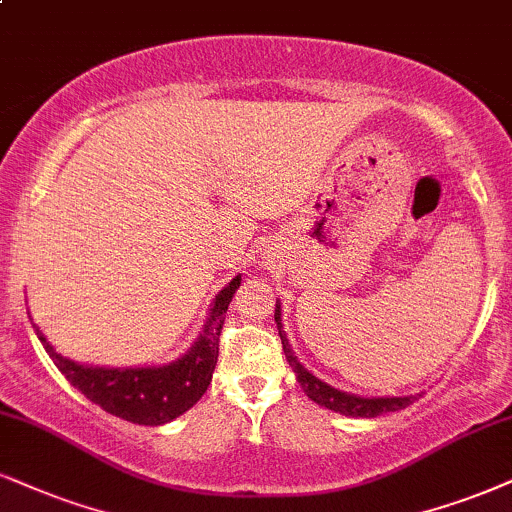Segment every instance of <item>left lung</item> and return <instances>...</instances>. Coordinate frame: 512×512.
<instances>
[{"instance_id": "left-lung-1", "label": "left lung", "mask_w": 512, "mask_h": 512, "mask_svg": "<svg viewBox=\"0 0 512 512\" xmlns=\"http://www.w3.org/2000/svg\"><path fill=\"white\" fill-rule=\"evenodd\" d=\"M275 323L277 330H280V339H282V351H285L289 365L296 372V382L301 384L304 394L308 399L320 403L327 410H334L339 415H351V418H377L382 413H396V410L408 408L410 403L415 401V396H394V399H361V396L353 394H344V391L332 389L330 384L320 382L318 377H313L304 365L294 358L292 346H289V339L285 330H282L280 323V306H275Z\"/></svg>"}]
</instances>
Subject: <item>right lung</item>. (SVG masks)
<instances>
[{"label":"right lung","mask_w":512,"mask_h":512,"mask_svg":"<svg viewBox=\"0 0 512 512\" xmlns=\"http://www.w3.org/2000/svg\"><path fill=\"white\" fill-rule=\"evenodd\" d=\"M239 282H242V277L237 275L216 296L211 318H208L204 332H201L199 342L192 346V351L182 356L180 361L163 365V368H85V365L68 361L61 353H56L52 344L42 337V332H35L47 349L49 358L63 372V377L92 403H97L99 408L116 415V418L135 422V425H163V422H170L192 408L211 384L213 370L218 363V344L225 311L237 292Z\"/></svg>","instance_id":"1"}]
</instances>
